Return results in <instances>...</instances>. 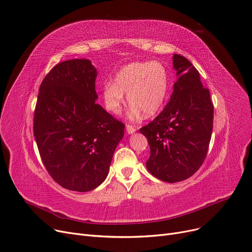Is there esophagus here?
<instances>
[{"label": "esophagus", "instance_id": "esophagus-1", "mask_svg": "<svg viewBox=\"0 0 252 252\" xmlns=\"http://www.w3.org/2000/svg\"><path fill=\"white\" fill-rule=\"evenodd\" d=\"M126 132H127L128 134H133V133H135V132H136V127H135L134 126L126 125Z\"/></svg>", "mask_w": 252, "mask_h": 252}]
</instances>
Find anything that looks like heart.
<instances>
[{
  "label": "heart",
  "mask_w": 252,
  "mask_h": 252,
  "mask_svg": "<svg viewBox=\"0 0 252 252\" xmlns=\"http://www.w3.org/2000/svg\"><path fill=\"white\" fill-rule=\"evenodd\" d=\"M170 90L169 73L159 62H135L120 69L114 82L107 81L102 89L105 108L119 114L125 104V95L130 104L129 115H156L165 104Z\"/></svg>",
  "instance_id": "heart-1"
}]
</instances>
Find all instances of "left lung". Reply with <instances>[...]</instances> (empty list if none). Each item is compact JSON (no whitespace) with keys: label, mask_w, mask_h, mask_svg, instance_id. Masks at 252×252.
<instances>
[{"label":"left lung","mask_w":252,"mask_h":252,"mask_svg":"<svg viewBox=\"0 0 252 252\" xmlns=\"http://www.w3.org/2000/svg\"><path fill=\"white\" fill-rule=\"evenodd\" d=\"M177 81L163 110L140 128L150 146L149 173L169 183L189 178L207 156L213 128V104L200 73L180 54L173 56Z\"/></svg>","instance_id":"8db88e82"}]
</instances>
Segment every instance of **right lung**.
Returning a JSON list of instances; mask_svg holds the SVG:
<instances>
[{
	"label": "right lung",
	"mask_w": 252,
	"mask_h": 252,
	"mask_svg": "<svg viewBox=\"0 0 252 252\" xmlns=\"http://www.w3.org/2000/svg\"><path fill=\"white\" fill-rule=\"evenodd\" d=\"M95 77L90 60H69L54 65L39 89L36 143L48 174L69 190L99 187L125 134V125L95 103Z\"/></svg>",
	"instance_id": "add662e5"
}]
</instances>
